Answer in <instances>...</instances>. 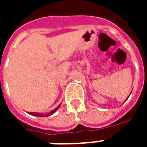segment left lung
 <instances>
[{
	"label": "left lung",
	"mask_w": 147,
	"mask_h": 147,
	"mask_svg": "<svg viewBox=\"0 0 147 147\" xmlns=\"http://www.w3.org/2000/svg\"><path fill=\"white\" fill-rule=\"evenodd\" d=\"M130 94H131V93H130ZM130 95H129V96H130ZM128 98H129V97H128ZM128 98H127V99H126V100H127V99H128Z\"/></svg>",
	"instance_id": "8db88e82"
}]
</instances>
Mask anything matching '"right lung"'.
Here are the masks:
<instances>
[{"mask_svg": "<svg viewBox=\"0 0 147 147\" xmlns=\"http://www.w3.org/2000/svg\"><path fill=\"white\" fill-rule=\"evenodd\" d=\"M59 105V106H58L57 107H55V109L53 110V111H51L49 113H48V114H41V113H38V112H28L29 114H30V115H33V116H36V117H48V116H50V115H52V114H53L54 113H55L56 111H57L59 108L60 107Z\"/></svg>", "mask_w": 147, "mask_h": 147, "instance_id": "1", "label": "right lung"}]
</instances>
